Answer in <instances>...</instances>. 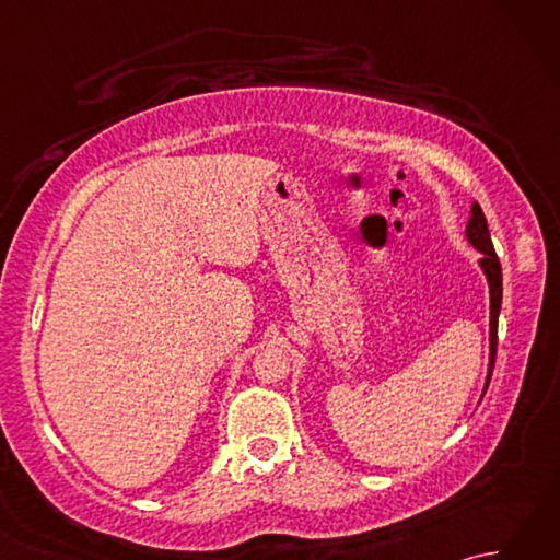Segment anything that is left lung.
Here are the masks:
<instances>
[{
    "label": "left lung",
    "mask_w": 560,
    "mask_h": 560,
    "mask_svg": "<svg viewBox=\"0 0 560 560\" xmlns=\"http://www.w3.org/2000/svg\"><path fill=\"white\" fill-rule=\"evenodd\" d=\"M464 235L467 241L479 249L481 259L479 267L483 271L486 281H489V299H491V319H489V368H486V383L481 397L486 395V387L491 383L493 375V363H495V347H498V315H501V303H503V271H501V261H498V255L491 243V233H489V223H486L483 211L479 207V201H471L469 209V221L467 229H464Z\"/></svg>",
    "instance_id": "obj_1"
}]
</instances>
